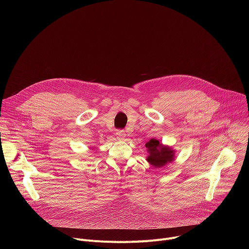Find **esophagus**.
<instances>
[{
  "mask_svg": "<svg viewBox=\"0 0 249 249\" xmlns=\"http://www.w3.org/2000/svg\"><path fill=\"white\" fill-rule=\"evenodd\" d=\"M116 137H117V139L123 140V139L126 137L125 131H124V130H117V131H116Z\"/></svg>",
  "mask_w": 249,
  "mask_h": 249,
  "instance_id": "34e87169",
  "label": "esophagus"
}]
</instances>
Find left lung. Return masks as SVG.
Segmentation results:
<instances>
[{
  "label": "left lung",
  "mask_w": 249,
  "mask_h": 249,
  "mask_svg": "<svg viewBox=\"0 0 249 249\" xmlns=\"http://www.w3.org/2000/svg\"><path fill=\"white\" fill-rule=\"evenodd\" d=\"M146 147L149 152L147 160L154 167H161L174 159V152L170 148L162 146L156 139H151L146 144Z\"/></svg>",
  "instance_id": "1"
}]
</instances>
